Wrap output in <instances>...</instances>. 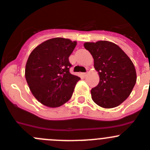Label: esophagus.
Instances as JSON below:
<instances>
[{
	"mask_svg": "<svg viewBox=\"0 0 150 150\" xmlns=\"http://www.w3.org/2000/svg\"><path fill=\"white\" fill-rule=\"evenodd\" d=\"M87 74H88V71L86 73H83V75H84V76H87Z\"/></svg>",
	"mask_w": 150,
	"mask_h": 150,
	"instance_id": "obj_1",
	"label": "esophagus"
}]
</instances>
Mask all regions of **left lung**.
Instances as JSON below:
<instances>
[{"mask_svg": "<svg viewBox=\"0 0 150 150\" xmlns=\"http://www.w3.org/2000/svg\"><path fill=\"white\" fill-rule=\"evenodd\" d=\"M84 47L94 58L100 82L91 91L100 106L115 108L128 98L136 83L134 64L120 47L108 41L86 42Z\"/></svg>", "mask_w": 150, "mask_h": 150, "instance_id": "8db88e82", "label": "left lung"}]
</instances>
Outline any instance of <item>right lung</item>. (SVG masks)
<instances>
[{
	"mask_svg": "<svg viewBox=\"0 0 150 150\" xmlns=\"http://www.w3.org/2000/svg\"><path fill=\"white\" fill-rule=\"evenodd\" d=\"M76 42L54 38L37 46L31 52L25 68L29 88L38 101L48 107H59L71 99L80 79L70 73V55Z\"/></svg>",
	"mask_w": 150,
	"mask_h": 150,
	"instance_id": "right-lung-1",
	"label": "right lung"
}]
</instances>
